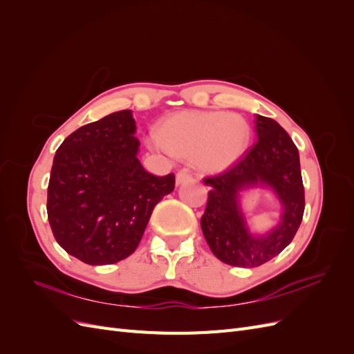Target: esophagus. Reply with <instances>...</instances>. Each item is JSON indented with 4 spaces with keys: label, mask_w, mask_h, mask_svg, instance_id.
Segmentation results:
<instances>
[{
    "label": "esophagus",
    "mask_w": 354,
    "mask_h": 354,
    "mask_svg": "<svg viewBox=\"0 0 354 354\" xmlns=\"http://www.w3.org/2000/svg\"><path fill=\"white\" fill-rule=\"evenodd\" d=\"M192 178H194V176H192L187 169H180L178 173H177V176H176V181H177V185H180V183H185V181H190Z\"/></svg>",
    "instance_id": "obj_1"
}]
</instances>
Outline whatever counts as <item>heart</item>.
Masks as SVG:
<instances>
[{"instance_id": "obj_1", "label": "heart", "mask_w": 354, "mask_h": 354, "mask_svg": "<svg viewBox=\"0 0 354 354\" xmlns=\"http://www.w3.org/2000/svg\"><path fill=\"white\" fill-rule=\"evenodd\" d=\"M251 128L241 115L224 112H180L158 128V140L168 152L195 159L207 171L233 165L250 143Z\"/></svg>"}]
</instances>
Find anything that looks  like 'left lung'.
Returning <instances> with one entry per match:
<instances>
[{"mask_svg": "<svg viewBox=\"0 0 354 354\" xmlns=\"http://www.w3.org/2000/svg\"><path fill=\"white\" fill-rule=\"evenodd\" d=\"M257 140L221 173L203 177L209 186L201 227L212 254L234 267H259L291 243L304 214V186L298 149L272 118L257 115ZM270 185L284 205L283 223L267 237L254 239L237 208V192L245 185Z\"/></svg>", "mask_w": 354, "mask_h": 354, "instance_id": "obj_1", "label": "left lung"}]
</instances>
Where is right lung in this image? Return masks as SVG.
<instances>
[{"label":"right lung","mask_w":354,"mask_h":354,"mask_svg":"<svg viewBox=\"0 0 354 354\" xmlns=\"http://www.w3.org/2000/svg\"><path fill=\"white\" fill-rule=\"evenodd\" d=\"M131 111L84 125L65 138L53 160L47 216L57 243L91 266L113 264L142 241L156 203L176 186L137 159Z\"/></svg>","instance_id":"1"}]
</instances>
